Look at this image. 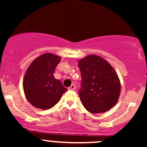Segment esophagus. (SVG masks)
I'll return each mask as SVG.
<instances>
[{"label": "esophagus", "mask_w": 147, "mask_h": 147, "mask_svg": "<svg viewBox=\"0 0 147 147\" xmlns=\"http://www.w3.org/2000/svg\"><path fill=\"white\" fill-rule=\"evenodd\" d=\"M68 89L69 90H74L75 89V86L74 84H72L70 87H68Z\"/></svg>", "instance_id": "34e87169"}]
</instances>
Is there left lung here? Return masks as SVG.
Here are the masks:
<instances>
[{
    "mask_svg": "<svg viewBox=\"0 0 147 147\" xmlns=\"http://www.w3.org/2000/svg\"><path fill=\"white\" fill-rule=\"evenodd\" d=\"M82 75L79 95L82 104L91 113L110 110L119 99L121 84L117 74L107 61L90 55L78 61Z\"/></svg>",
    "mask_w": 147,
    "mask_h": 147,
    "instance_id": "1",
    "label": "left lung"
}]
</instances>
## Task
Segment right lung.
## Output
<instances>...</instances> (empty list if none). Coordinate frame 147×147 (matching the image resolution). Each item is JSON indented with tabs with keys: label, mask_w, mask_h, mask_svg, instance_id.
I'll return each mask as SVG.
<instances>
[{
	"label": "right lung",
	"mask_w": 147,
	"mask_h": 147,
	"mask_svg": "<svg viewBox=\"0 0 147 147\" xmlns=\"http://www.w3.org/2000/svg\"><path fill=\"white\" fill-rule=\"evenodd\" d=\"M61 57L45 53L32 62L27 69L23 86L27 99L38 109L48 110L58 103L68 90L60 80L54 77V72Z\"/></svg>",
	"instance_id": "add662e5"
}]
</instances>
